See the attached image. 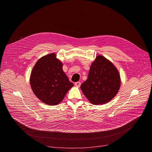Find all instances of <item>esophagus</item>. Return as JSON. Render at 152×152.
I'll list each match as a JSON object with an SVG mask.
<instances>
[{
    "label": "esophagus",
    "mask_w": 152,
    "mask_h": 152,
    "mask_svg": "<svg viewBox=\"0 0 152 152\" xmlns=\"http://www.w3.org/2000/svg\"><path fill=\"white\" fill-rule=\"evenodd\" d=\"M75 85L76 86V87H80V82H76L75 83Z\"/></svg>",
    "instance_id": "esophagus-1"
}]
</instances>
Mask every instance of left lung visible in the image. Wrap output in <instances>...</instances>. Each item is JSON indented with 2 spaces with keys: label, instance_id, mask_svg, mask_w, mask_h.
<instances>
[{
  "label": "left lung",
  "instance_id": "obj_1",
  "mask_svg": "<svg viewBox=\"0 0 152 152\" xmlns=\"http://www.w3.org/2000/svg\"><path fill=\"white\" fill-rule=\"evenodd\" d=\"M120 84V76L116 67L104 57L98 56L91 65L87 79L80 88L91 103L104 104L117 95Z\"/></svg>",
  "mask_w": 152,
  "mask_h": 152
}]
</instances>
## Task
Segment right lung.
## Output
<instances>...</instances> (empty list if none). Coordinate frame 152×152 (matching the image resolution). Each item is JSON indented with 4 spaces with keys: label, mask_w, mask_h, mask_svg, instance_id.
Returning a JSON list of instances; mask_svg holds the SVG:
<instances>
[{
    "label": "right lung",
    "mask_w": 152,
    "mask_h": 152,
    "mask_svg": "<svg viewBox=\"0 0 152 152\" xmlns=\"http://www.w3.org/2000/svg\"><path fill=\"white\" fill-rule=\"evenodd\" d=\"M63 64L54 53L40 58L32 69L30 83L37 97L48 105L62 102L73 86L62 69Z\"/></svg>",
    "instance_id": "1"
}]
</instances>
